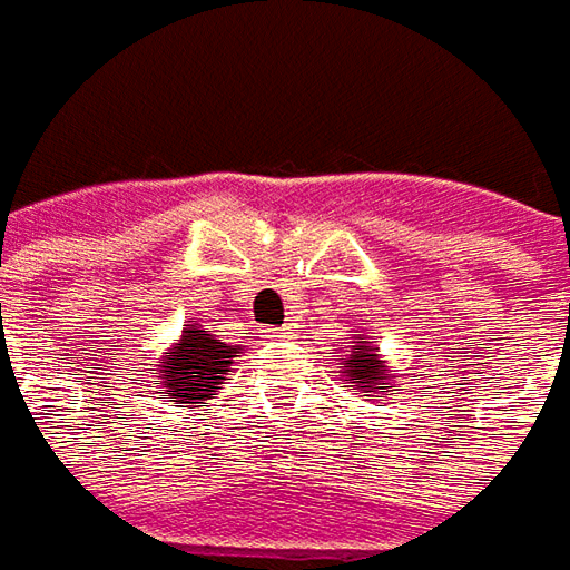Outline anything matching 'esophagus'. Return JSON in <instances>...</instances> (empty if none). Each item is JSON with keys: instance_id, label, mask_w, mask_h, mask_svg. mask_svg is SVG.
Returning a JSON list of instances; mask_svg holds the SVG:
<instances>
[{"instance_id": "1", "label": "esophagus", "mask_w": 570, "mask_h": 570, "mask_svg": "<svg viewBox=\"0 0 570 570\" xmlns=\"http://www.w3.org/2000/svg\"><path fill=\"white\" fill-rule=\"evenodd\" d=\"M269 336H275V340H285V336H288V326H275Z\"/></svg>"}]
</instances>
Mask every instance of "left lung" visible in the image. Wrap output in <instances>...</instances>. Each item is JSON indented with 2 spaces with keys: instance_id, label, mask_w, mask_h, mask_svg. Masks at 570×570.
<instances>
[{
  "instance_id": "8db88e82",
  "label": "left lung",
  "mask_w": 570,
  "mask_h": 570,
  "mask_svg": "<svg viewBox=\"0 0 570 570\" xmlns=\"http://www.w3.org/2000/svg\"><path fill=\"white\" fill-rule=\"evenodd\" d=\"M352 352L342 355L336 348V362H342L340 377L352 383V386H364V393H390L383 386V377H386V364L374 355V348L367 342H358V345H348Z\"/></svg>"
}]
</instances>
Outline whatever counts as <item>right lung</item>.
Returning <instances> with one entry per match:
<instances>
[{"label":"right lung","instance_id":"add662e5","mask_svg":"<svg viewBox=\"0 0 570 570\" xmlns=\"http://www.w3.org/2000/svg\"><path fill=\"white\" fill-rule=\"evenodd\" d=\"M237 355L240 345H228L203 323L189 320L177 345L165 352V362L158 364V386L165 393L161 400L189 403V409H196L203 400H215L222 390L218 383L228 381L225 374Z\"/></svg>","mask_w":570,"mask_h":570}]
</instances>
